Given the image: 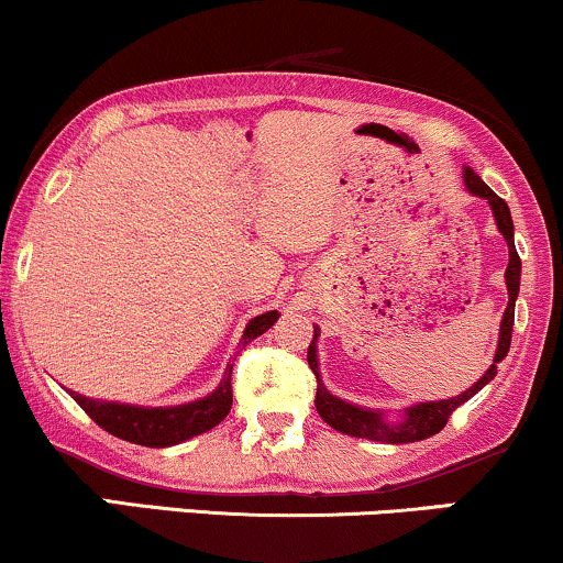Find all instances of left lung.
<instances>
[{"instance_id": "left-lung-1", "label": "left lung", "mask_w": 563, "mask_h": 563, "mask_svg": "<svg viewBox=\"0 0 563 563\" xmlns=\"http://www.w3.org/2000/svg\"><path fill=\"white\" fill-rule=\"evenodd\" d=\"M464 183L475 196H483L487 199V205L493 209V217H496L498 230L504 233L506 243H509V267H506V286H509V307H506L504 320H500V338H498V351L496 358H493L490 369L485 372L479 380L472 385L470 390H464L462 396L456 398H445V401H430V404H417L411 409H406V415L401 422L388 424L383 419L380 411H367V409H358L354 404L341 401L335 398L333 393H328V388L320 383V372H317V328H314V338H311L307 358H309V367L317 375V396H314V406H317V415H320L330 428L343 432V435H354V438H369L377 440V443H415V440H424L430 435H435L445 428L453 411L459 409L464 401H470L477 390H483L487 383L496 377L498 364L504 362L506 354H509L511 346V330H514V301H517L519 294V275H521V260L517 254V246H514V222H511V212L509 205L496 191L485 186L483 178L475 170L466 167L464 170Z\"/></svg>"}]
</instances>
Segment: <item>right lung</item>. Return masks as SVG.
<instances>
[{"label":"right lung","instance_id":"right-lung-1","mask_svg":"<svg viewBox=\"0 0 563 563\" xmlns=\"http://www.w3.org/2000/svg\"><path fill=\"white\" fill-rule=\"evenodd\" d=\"M277 317H280L277 311H267V314L254 317V320L246 324L243 343L254 341V338L262 335L264 330L273 328ZM230 375H233V367H228L220 388H217L212 396L194 404L167 406V409H144V406L93 401V398H86L73 390L70 396L76 398L80 409H84L101 430L112 432L114 438H123L128 443L148 445V449H165V445L183 443V440L212 430L214 424H220L222 419L228 417L230 406H233Z\"/></svg>","mask_w":563,"mask_h":563}]
</instances>
